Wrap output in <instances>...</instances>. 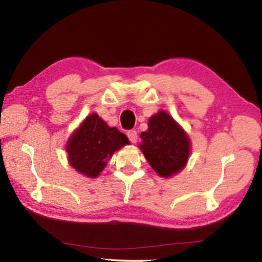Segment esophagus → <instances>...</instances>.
Here are the masks:
<instances>
[{"label":"esophagus","instance_id":"obj_1","mask_svg":"<svg viewBox=\"0 0 262 262\" xmlns=\"http://www.w3.org/2000/svg\"><path fill=\"white\" fill-rule=\"evenodd\" d=\"M127 135H128V139L130 140V142L135 143L136 141H138V132L136 130H128Z\"/></svg>","mask_w":262,"mask_h":262}]
</instances>
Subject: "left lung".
<instances>
[{
  "mask_svg": "<svg viewBox=\"0 0 262 262\" xmlns=\"http://www.w3.org/2000/svg\"><path fill=\"white\" fill-rule=\"evenodd\" d=\"M139 147L160 177L167 178L185 167L190 156V139L166 112L149 117L148 129L140 134Z\"/></svg>",
  "mask_w": 262,
  "mask_h": 262,
  "instance_id": "8db88e82",
  "label": "left lung"
}]
</instances>
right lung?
Returning <instances> with one entry per match:
<instances>
[{"label": "right lung", "mask_w": 262, "mask_h": 262, "mask_svg": "<svg viewBox=\"0 0 262 262\" xmlns=\"http://www.w3.org/2000/svg\"><path fill=\"white\" fill-rule=\"evenodd\" d=\"M129 143L123 133L109 127L97 114L86 116L66 143L68 159L77 172L96 178L115 150Z\"/></svg>", "instance_id": "right-lung-1"}]
</instances>
